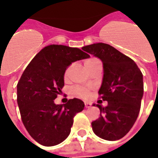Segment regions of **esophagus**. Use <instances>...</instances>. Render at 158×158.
Segmentation results:
<instances>
[{
    "instance_id": "obj_1",
    "label": "esophagus",
    "mask_w": 158,
    "mask_h": 158,
    "mask_svg": "<svg viewBox=\"0 0 158 158\" xmlns=\"http://www.w3.org/2000/svg\"><path fill=\"white\" fill-rule=\"evenodd\" d=\"M91 106H92V104L89 102H85V108H90Z\"/></svg>"
}]
</instances>
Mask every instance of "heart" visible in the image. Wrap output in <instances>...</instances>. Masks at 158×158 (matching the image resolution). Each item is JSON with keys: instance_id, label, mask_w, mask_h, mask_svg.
<instances>
[{"instance_id": "obj_1", "label": "heart", "mask_w": 158, "mask_h": 158, "mask_svg": "<svg viewBox=\"0 0 158 158\" xmlns=\"http://www.w3.org/2000/svg\"><path fill=\"white\" fill-rule=\"evenodd\" d=\"M96 60V58H91V59H89L87 61L85 62V65L86 64H89L91 62ZM70 68H68L65 73H64V78H67L68 74H69V71ZM73 93L77 95V96L81 97V98H84V99H86L89 96V89L85 87H80V86H76L73 88Z\"/></svg>"}]
</instances>
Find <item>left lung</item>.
<instances>
[{
  "instance_id": "obj_1",
  "label": "left lung",
  "mask_w": 158,
  "mask_h": 158,
  "mask_svg": "<svg viewBox=\"0 0 158 158\" xmlns=\"http://www.w3.org/2000/svg\"><path fill=\"white\" fill-rule=\"evenodd\" d=\"M82 49L100 58L104 69L99 94L108 105H96L100 116L91 123L93 131L107 141L119 140L129 132L139 115L143 96L142 73L131 58L109 44L94 43Z\"/></svg>"
}]
</instances>
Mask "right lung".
Listing matches in <instances>:
<instances>
[{"mask_svg":"<svg viewBox=\"0 0 158 158\" xmlns=\"http://www.w3.org/2000/svg\"><path fill=\"white\" fill-rule=\"evenodd\" d=\"M89 58L77 48L52 44L32 58L17 84V104L22 121L32 138L46 147L55 146L69 135L74 115L85 104L79 99L54 103L64 85L65 70L73 62Z\"/></svg>","mask_w":158,"mask_h":158,"instance_id":"obj_1","label":"right lung"}]
</instances>
